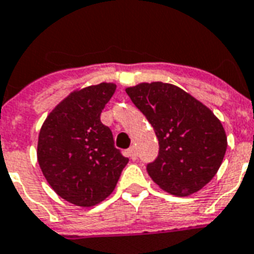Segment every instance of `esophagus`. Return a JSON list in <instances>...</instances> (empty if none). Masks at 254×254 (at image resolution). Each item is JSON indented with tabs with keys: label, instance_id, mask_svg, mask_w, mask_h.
<instances>
[{
	"label": "esophagus",
	"instance_id": "obj_1",
	"mask_svg": "<svg viewBox=\"0 0 254 254\" xmlns=\"http://www.w3.org/2000/svg\"><path fill=\"white\" fill-rule=\"evenodd\" d=\"M128 156L132 159V161H135L136 158H138V151H136V148H135V146H132V147L128 148Z\"/></svg>",
	"mask_w": 254,
	"mask_h": 254
}]
</instances>
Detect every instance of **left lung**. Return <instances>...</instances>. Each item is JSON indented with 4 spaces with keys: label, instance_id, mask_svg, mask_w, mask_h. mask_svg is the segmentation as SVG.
Listing matches in <instances>:
<instances>
[{
    "label": "left lung",
    "instance_id": "left-lung-1",
    "mask_svg": "<svg viewBox=\"0 0 254 254\" xmlns=\"http://www.w3.org/2000/svg\"><path fill=\"white\" fill-rule=\"evenodd\" d=\"M126 92L159 140V155L147 165L152 181L177 197L199 191L217 174L228 147L220 119L174 84L139 83Z\"/></svg>",
    "mask_w": 254,
    "mask_h": 254
}]
</instances>
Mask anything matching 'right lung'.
Here are the masks:
<instances>
[{
	"instance_id": "1",
	"label": "right lung",
	"mask_w": 254,
	"mask_h": 254,
	"mask_svg": "<svg viewBox=\"0 0 254 254\" xmlns=\"http://www.w3.org/2000/svg\"><path fill=\"white\" fill-rule=\"evenodd\" d=\"M116 84L77 88L59 103L41 126L37 161L59 197L80 207L104 201L115 189L128 158L114 146L100 114Z\"/></svg>"
}]
</instances>
